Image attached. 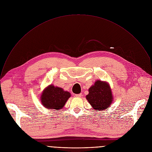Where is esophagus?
Masks as SVG:
<instances>
[{"label":"esophagus","instance_id":"obj_1","mask_svg":"<svg viewBox=\"0 0 152 152\" xmlns=\"http://www.w3.org/2000/svg\"><path fill=\"white\" fill-rule=\"evenodd\" d=\"M75 96L76 97H82V94H76Z\"/></svg>","mask_w":152,"mask_h":152}]
</instances>
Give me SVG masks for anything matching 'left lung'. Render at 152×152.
<instances>
[{
    "label": "left lung",
    "instance_id": "8db88e82",
    "mask_svg": "<svg viewBox=\"0 0 152 152\" xmlns=\"http://www.w3.org/2000/svg\"><path fill=\"white\" fill-rule=\"evenodd\" d=\"M88 92L86 99L95 111L105 110L113 102L114 97L111 86L107 82L96 80L88 89Z\"/></svg>",
    "mask_w": 152,
    "mask_h": 152
}]
</instances>
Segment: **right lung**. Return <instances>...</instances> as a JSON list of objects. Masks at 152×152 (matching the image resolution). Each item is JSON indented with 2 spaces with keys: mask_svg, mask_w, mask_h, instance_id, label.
I'll use <instances>...</instances> for the list:
<instances>
[{
  "mask_svg": "<svg viewBox=\"0 0 152 152\" xmlns=\"http://www.w3.org/2000/svg\"><path fill=\"white\" fill-rule=\"evenodd\" d=\"M71 97V94L62 88L49 85L42 91L40 101L42 105L48 110H61Z\"/></svg>",
  "mask_w": 152,
  "mask_h": 152,
  "instance_id": "add662e5",
  "label": "right lung"
}]
</instances>
